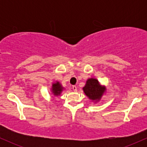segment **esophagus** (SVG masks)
Masks as SVG:
<instances>
[{"label": "esophagus", "mask_w": 147, "mask_h": 147, "mask_svg": "<svg viewBox=\"0 0 147 147\" xmlns=\"http://www.w3.org/2000/svg\"><path fill=\"white\" fill-rule=\"evenodd\" d=\"M72 89H73V90L75 91V92H77V88L76 86H72Z\"/></svg>", "instance_id": "esophagus-1"}]
</instances>
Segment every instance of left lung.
Instances as JSON below:
<instances>
[{"instance_id": "obj_1", "label": "left lung", "mask_w": 147, "mask_h": 147, "mask_svg": "<svg viewBox=\"0 0 147 147\" xmlns=\"http://www.w3.org/2000/svg\"><path fill=\"white\" fill-rule=\"evenodd\" d=\"M82 89L85 95L94 102V104L99 102L106 92L105 86L102 85L97 79L93 77L87 79L85 86Z\"/></svg>"}]
</instances>
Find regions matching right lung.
<instances>
[{
    "label": "right lung",
    "instance_id": "obj_1",
    "mask_svg": "<svg viewBox=\"0 0 147 147\" xmlns=\"http://www.w3.org/2000/svg\"><path fill=\"white\" fill-rule=\"evenodd\" d=\"M63 90H65V88L61 85V84L59 82L56 81L55 82H53L52 84V87L50 88V91L51 93L53 95L54 97H58V96L61 95Z\"/></svg>",
    "mask_w": 147,
    "mask_h": 147
}]
</instances>
